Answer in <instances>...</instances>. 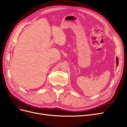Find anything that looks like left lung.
<instances>
[{
  "label": "left lung",
  "instance_id": "8db88e82",
  "mask_svg": "<svg viewBox=\"0 0 127 127\" xmlns=\"http://www.w3.org/2000/svg\"><path fill=\"white\" fill-rule=\"evenodd\" d=\"M118 63H119V60H118V57H117V67L118 66V64H119Z\"/></svg>",
  "mask_w": 127,
  "mask_h": 127
}]
</instances>
